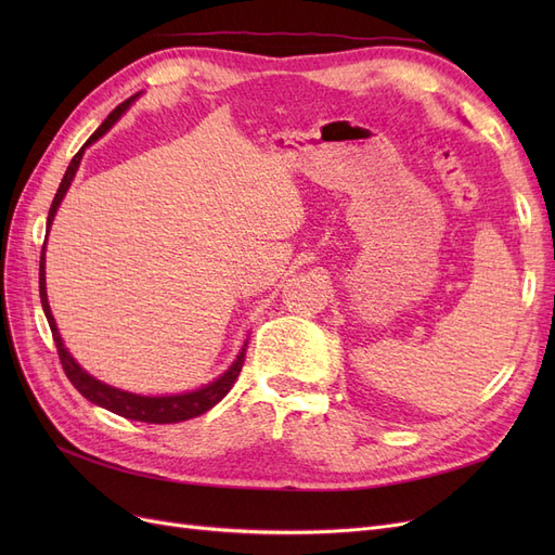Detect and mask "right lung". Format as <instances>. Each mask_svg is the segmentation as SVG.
I'll use <instances>...</instances> for the list:
<instances>
[{
  "label": "right lung",
  "mask_w": 555,
  "mask_h": 555,
  "mask_svg": "<svg viewBox=\"0 0 555 555\" xmlns=\"http://www.w3.org/2000/svg\"><path fill=\"white\" fill-rule=\"evenodd\" d=\"M133 102V96H129L127 102H122L120 106H117L106 120L102 122V127H99L90 141L86 145H90L92 141H96L102 133H106L111 129V125L120 117L127 106ZM86 145H82L78 153L74 155L69 169H66L60 188H57V194L53 198V206H50L48 210V224L46 229H50V224H53V217L57 212V206L60 201L64 198L66 190H69V184L78 171V164L82 159V150H86ZM46 247V243H43ZM39 294H41V306H43V312H46V319L50 324V331H53V340H55V347H57V357H60V363L64 367V375L69 377V382L76 386V389L80 391V396H86L90 402H94V405L104 408V410H111L115 414H120L125 418H133V422H145V424H178V422H188V418H194L198 414L208 412L210 408H215L217 402H220L229 389L233 386V382L238 379L241 371H243V363H245V351H247V345L243 347V351L238 354V359L233 361V365L229 367V371L220 377L215 379L212 384L204 386V389L198 391H192V393H180V396H162V398H150V396H137V393H127V391H120V389H113V386L104 384L94 379L92 375H88L82 367L72 359L69 351L64 349L62 345V338L57 333V326H55V319L53 314H50V306H48V296H46V261H43V249H41V261H39Z\"/></svg>",
  "instance_id": "obj_1"
}]
</instances>
